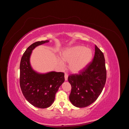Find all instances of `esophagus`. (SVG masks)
Here are the masks:
<instances>
[{"label":"esophagus","instance_id":"34e87169","mask_svg":"<svg viewBox=\"0 0 129 129\" xmlns=\"http://www.w3.org/2000/svg\"><path fill=\"white\" fill-rule=\"evenodd\" d=\"M68 75H67V74L65 73V74H64V79H65L66 81L68 80Z\"/></svg>","mask_w":129,"mask_h":129}]
</instances>
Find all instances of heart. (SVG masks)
Masks as SVG:
<instances>
[{"mask_svg":"<svg viewBox=\"0 0 129 129\" xmlns=\"http://www.w3.org/2000/svg\"><path fill=\"white\" fill-rule=\"evenodd\" d=\"M63 61L69 63V69L73 73H78L83 70L90 63L93 57V51L91 48L82 45H75L66 48L61 53ZM58 62L61 66L63 62L60 58Z\"/></svg>","mask_w":129,"mask_h":129,"instance_id":"heart-1","label":"heart"}]
</instances>
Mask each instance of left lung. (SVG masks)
I'll use <instances>...</instances> for the list:
<instances>
[{"instance_id":"left-lung-1","label":"left lung","mask_w":129,"mask_h":129,"mask_svg":"<svg viewBox=\"0 0 129 129\" xmlns=\"http://www.w3.org/2000/svg\"><path fill=\"white\" fill-rule=\"evenodd\" d=\"M106 79L104 54L95 45L92 61L79 74H72L68 76V81L72 86L70 101L77 108L89 106L95 102L102 92Z\"/></svg>"}]
</instances>
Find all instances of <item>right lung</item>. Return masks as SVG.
<instances>
[{
  "label": "right lung",
  "instance_id": "1",
  "mask_svg": "<svg viewBox=\"0 0 129 129\" xmlns=\"http://www.w3.org/2000/svg\"><path fill=\"white\" fill-rule=\"evenodd\" d=\"M38 41L29 46L21 57L20 64V85L26 100L33 106L47 108L55 100L56 92L64 81V74L50 72L40 74L34 71L30 64V56L36 47L48 42Z\"/></svg>",
  "mask_w": 129,
  "mask_h": 129
}]
</instances>
